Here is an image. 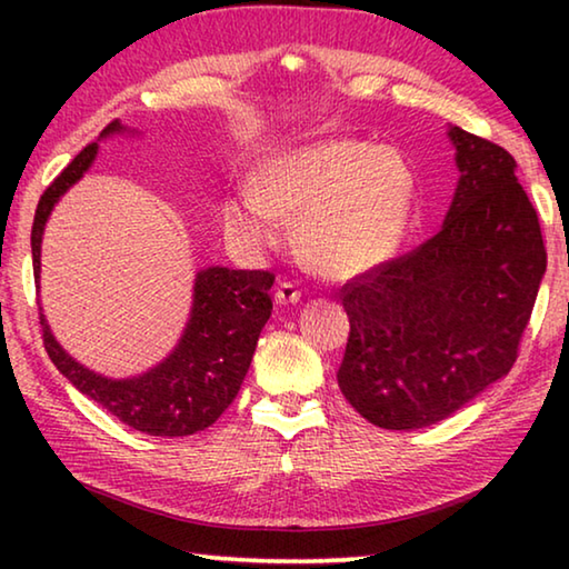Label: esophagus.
I'll return each mask as SVG.
<instances>
[{
    "mask_svg": "<svg viewBox=\"0 0 569 569\" xmlns=\"http://www.w3.org/2000/svg\"><path fill=\"white\" fill-rule=\"evenodd\" d=\"M298 301H301V291H298L293 283L283 281L281 286L276 288V303L278 306H288V303H298Z\"/></svg>",
    "mask_w": 569,
    "mask_h": 569,
    "instance_id": "obj_1",
    "label": "esophagus"
}]
</instances>
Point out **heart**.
Segmentation results:
<instances>
[{
  "label": "heart",
  "mask_w": 569,
  "mask_h": 569,
  "mask_svg": "<svg viewBox=\"0 0 569 569\" xmlns=\"http://www.w3.org/2000/svg\"><path fill=\"white\" fill-rule=\"evenodd\" d=\"M417 178L399 150L363 140H319L268 158L256 188L223 203L230 236L250 248L296 223L306 261L331 278H356L389 263L409 233Z\"/></svg>",
  "instance_id": "b5f03b06"
}]
</instances>
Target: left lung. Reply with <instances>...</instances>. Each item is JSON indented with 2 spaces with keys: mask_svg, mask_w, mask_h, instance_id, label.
<instances>
[{
  "mask_svg": "<svg viewBox=\"0 0 569 569\" xmlns=\"http://www.w3.org/2000/svg\"><path fill=\"white\" fill-rule=\"evenodd\" d=\"M447 134L459 180L439 233L343 286L351 333L336 379L381 429L431 427L507 377L547 268L515 158Z\"/></svg>",
  "mask_w": 569,
  "mask_h": 569,
  "instance_id": "obj_1",
  "label": "left lung"
}]
</instances>
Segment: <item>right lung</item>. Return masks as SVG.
I'll return each instance as SVG.
<instances>
[{
  "label": "right lung",
  "mask_w": 569,
  "mask_h": 569,
  "mask_svg": "<svg viewBox=\"0 0 569 569\" xmlns=\"http://www.w3.org/2000/svg\"><path fill=\"white\" fill-rule=\"evenodd\" d=\"M112 134H134L120 120L100 132V140ZM100 146L84 148L37 203L32 223V266L40 288L42 236L54 206L84 172L92 168ZM273 273L233 271L226 266L200 268L192 281V306L186 329L166 359L152 369L128 379H112L72 359L40 313L44 349L57 371L84 397L98 401L112 417L134 431L150 437H188L208 429L238 397L248 366L266 321L271 319Z\"/></svg>",
  "instance_id": "obj_1"
}]
</instances>
